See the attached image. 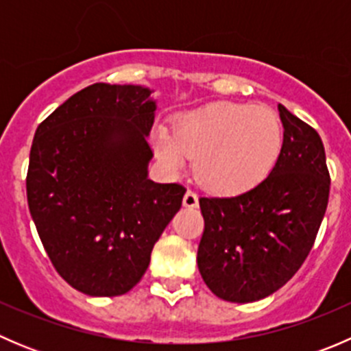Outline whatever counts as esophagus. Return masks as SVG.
<instances>
[{
	"mask_svg": "<svg viewBox=\"0 0 351 351\" xmlns=\"http://www.w3.org/2000/svg\"><path fill=\"white\" fill-rule=\"evenodd\" d=\"M183 205L189 208H197L198 207V197L195 192H192V190H189V192L185 193V197H183Z\"/></svg>",
	"mask_w": 351,
	"mask_h": 351,
	"instance_id": "1",
	"label": "esophagus"
}]
</instances>
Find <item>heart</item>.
<instances>
[{"label": "heart", "mask_w": 351, "mask_h": 351, "mask_svg": "<svg viewBox=\"0 0 351 351\" xmlns=\"http://www.w3.org/2000/svg\"><path fill=\"white\" fill-rule=\"evenodd\" d=\"M284 143L277 115L253 105L219 101L180 117L175 134L158 129L154 149L171 171L195 159L197 178L221 195L256 186L274 169Z\"/></svg>", "instance_id": "1"}]
</instances>
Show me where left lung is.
<instances>
[{"mask_svg":"<svg viewBox=\"0 0 351 351\" xmlns=\"http://www.w3.org/2000/svg\"><path fill=\"white\" fill-rule=\"evenodd\" d=\"M284 144L270 175L236 197H200L197 263L205 285L229 302H254L284 287L316 241L329 198L319 134L278 105Z\"/></svg>","mask_w":351,"mask_h":351,"instance_id":"1","label":"left lung"}]
</instances>
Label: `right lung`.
Wrapping results in <instances>:
<instances>
[{
  "label": "right lung",
  "mask_w": 351,
  "mask_h": 351,
  "mask_svg": "<svg viewBox=\"0 0 351 351\" xmlns=\"http://www.w3.org/2000/svg\"><path fill=\"white\" fill-rule=\"evenodd\" d=\"M151 93L136 84L95 83L35 130L28 208L58 274L86 295L129 292L182 207L185 186L147 178Z\"/></svg>",
  "instance_id": "1"
}]
</instances>
